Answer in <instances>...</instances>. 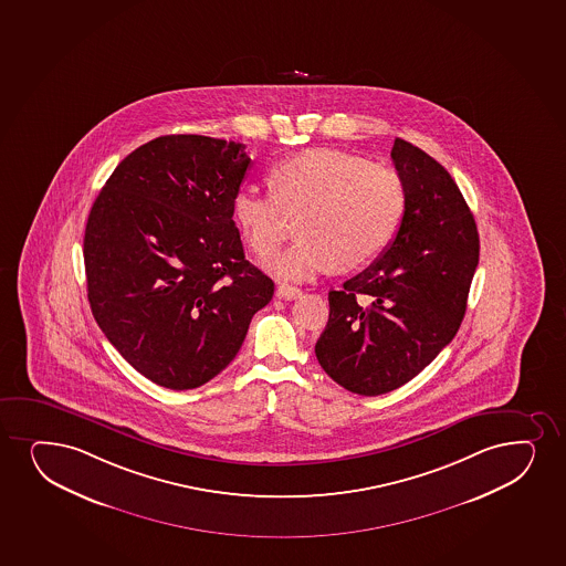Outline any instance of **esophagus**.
<instances>
[{"instance_id":"esophagus-1","label":"esophagus","mask_w":566,"mask_h":566,"mask_svg":"<svg viewBox=\"0 0 566 566\" xmlns=\"http://www.w3.org/2000/svg\"><path fill=\"white\" fill-rule=\"evenodd\" d=\"M276 295L282 297V300H295V297H300L301 290L300 287L290 286V284H280L276 287Z\"/></svg>"}]
</instances>
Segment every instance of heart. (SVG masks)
<instances>
[{
	"instance_id": "heart-1",
	"label": "heart",
	"mask_w": 566,
	"mask_h": 566,
	"mask_svg": "<svg viewBox=\"0 0 566 566\" xmlns=\"http://www.w3.org/2000/svg\"><path fill=\"white\" fill-rule=\"evenodd\" d=\"M271 187H240L233 216L253 252L269 258L300 216V239L271 261L284 279L305 280L329 266L358 269L392 244L406 220L407 189L390 168L335 147H313L271 168Z\"/></svg>"
}]
</instances>
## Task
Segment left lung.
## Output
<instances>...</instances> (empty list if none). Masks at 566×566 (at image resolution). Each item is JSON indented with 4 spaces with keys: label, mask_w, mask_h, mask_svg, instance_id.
<instances>
[{
    "label": "left lung",
    "mask_w": 566,
    "mask_h": 566,
    "mask_svg": "<svg viewBox=\"0 0 566 566\" xmlns=\"http://www.w3.org/2000/svg\"><path fill=\"white\" fill-rule=\"evenodd\" d=\"M390 155L406 220L380 258L329 292L314 348L322 369L359 396L392 392L451 343L479 263L478 227L451 174L401 138Z\"/></svg>",
    "instance_id": "left-lung-1"
}]
</instances>
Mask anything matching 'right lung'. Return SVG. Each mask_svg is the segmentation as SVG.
Returning a JSON list of instances; mask_svg holds the SVG:
<instances>
[{
    "label": "right lung",
    "instance_id": "obj_1",
    "mask_svg": "<svg viewBox=\"0 0 566 566\" xmlns=\"http://www.w3.org/2000/svg\"><path fill=\"white\" fill-rule=\"evenodd\" d=\"M252 165L242 144L197 134L120 160L88 213L91 311L155 385L191 390L223 371L274 282L244 258L233 199Z\"/></svg>",
    "mask_w": 566,
    "mask_h": 566
}]
</instances>
